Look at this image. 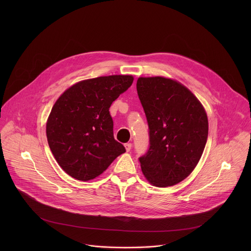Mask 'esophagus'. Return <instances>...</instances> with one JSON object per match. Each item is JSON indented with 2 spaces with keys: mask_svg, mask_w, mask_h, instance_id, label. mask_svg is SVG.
I'll use <instances>...</instances> for the list:
<instances>
[{
  "mask_svg": "<svg viewBox=\"0 0 251 251\" xmlns=\"http://www.w3.org/2000/svg\"><path fill=\"white\" fill-rule=\"evenodd\" d=\"M124 146H125V149H126L127 152H129V151L131 150V148H132V144H131V143H126V144H125Z\"/></svg>",
  "mask_w": 251,
  "mask_h": 251,
  "instance_id": "esophagus-1",
  "label": "esophagus"
}]
</instances>
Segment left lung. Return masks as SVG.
I'll return each instance as SVG.
<instances>
[{
  "mask_svg": "<svg viewBox=\"0 0 251 251\" xmlns=\"http://www.w3.org/2000/svg\"><path fill=\"white\" fill-rule=\"evenodd\" d=\"M137 92L149 126V149L139 158L147 180L171 187L194 171L208 134L206 113L183 84L162 76L139 77Z\"/></svg>",
  "mask_w": 251,
  "mask_h": 251,
  "instance_id": "8db88e82",
  "label": "left lung"
}]
</instances>
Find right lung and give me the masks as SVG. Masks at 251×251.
Here are the masks:
<instances>
[{"label":"right lung","instance_id":"1","mask_svg":"<svg viewBox=\"0 0 251 251\" xmlns=\"http://www.w3.org/2000/svg\"><path fill=\"white\" fill-rule=\"evenodd\" d=\"M132 75L82 80L65 90L47 122L50 148L61 169L79 181L101 175L125 147L114 139L109 108L133 83Z\"/></svg>","mask_w":251,"mask_h":251}]
</instances>
